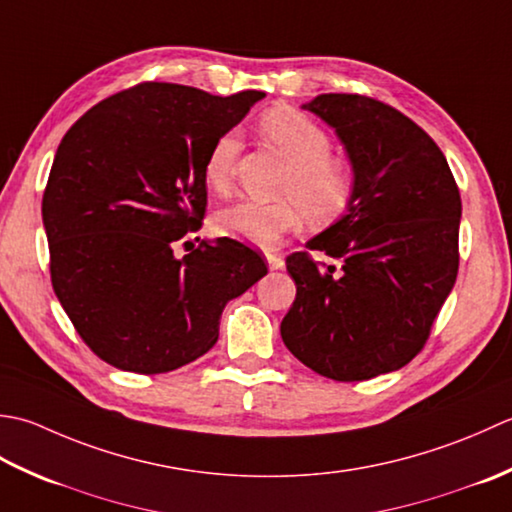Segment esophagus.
I'll return each mask as SVG.
<instances>
[{
  "label": "esophagus",
  "instance_id": "esophagus-1",
  "mask_svg": "<svg viewBox=\"0 0 512 512\" xmlns=\"http://www.w3.org/2000/svg\"><path fill=\"white\" fill-rule=\"evenodd\" d=\"M267 265H269L271 271L283 269L285 267V258L280 256V254H267Z\"/></svg>",
  "mask_w": 512,
  "mask_h": 512
}]
</instances>
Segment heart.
I'll return each mask as SVG.
<instances>
[{
    "mask_svg": "<svg viewBox=\"0 0 512 512\" xmlns=\"http://www.w3.org/2000/svg\"><path fill=\"white\" fill-rule=\"evenodd\" d=\"M258 130L291 163L274 203L236 201L214 214L218 234L260 247L276 245L305 221L325 225L347 210L356 194V172L342 156L331 154V137L318 121L294 108L260 114ZM241 139L234 130L216 137L205 154L203 179L223 194L234 181Z\"/></svg>",
    "mask_w": 512,
    "mask_h": 512,
    "instance_id": "1",
    "label": "heart"
}]
</instances>
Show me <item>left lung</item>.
<instances>
[{
    "instance_id": "8db88e82",
    "label": "left lung",
    "mask_w": 512,
    "mask_h": 512,
    "mask_svg": "<svg viewBox=\"0 0 512 512\" xmlns=\"http://www.w3.org/2000/svg\"><path fill=\"white\" fill-rule=\"evenodd\" d=\"M302 108L336 128L356 194L309 252L287 256L296 300L280 336L325 378L369 380L402 369L429 340L460 267L462 198L442 150L400 110L364 95Z\"/></svg>"
}]
</instances>
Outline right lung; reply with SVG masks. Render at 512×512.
Here are the masks:
<instances>
[{
    "instance_id": "1",
    "label": "right lung",
    "mask_w": 512,
    "mask_h": 512,
    "mask_svg": "<svg viewBox=\"0 0 512 512\" xmlns=\"http://www.w3.org/2000/svg\"><path fill=\"white\" fill-rule=\"evenodd\" d=\"M263 97L143 81L61 139L41 201L50 280L103 362L143 375L194 362L216 344L227 302L267 274L234 238H187L203 225L207 150Z\"/></svg>"
}]
</instances>
